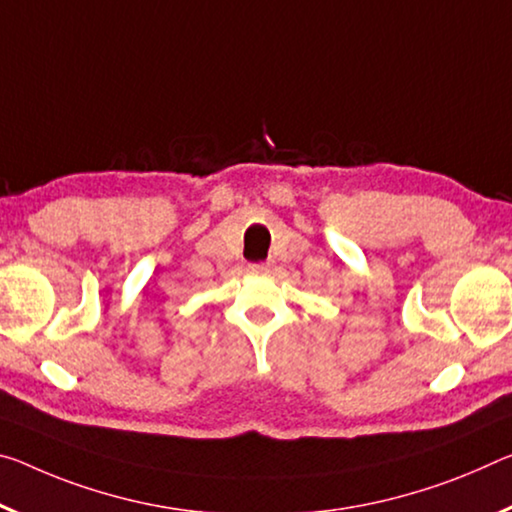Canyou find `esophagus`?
<instances>
[{
  "label": "esophagus",
  "mask_w": 512,
  "mask_h": 512,
  "mask_svg": "<svg viewBox=\"0 0 512 512\" xmlns=\"http://www.w3.org/2000/svg\"><path fill=\"white\" fill-rule=\"evenodd\" d=\"M248 269H250V273H269V271H271V264H269V262H262V264H250Z\"/></svg>",
  "instance_id": "esophagus-1"
}]
</instances>
